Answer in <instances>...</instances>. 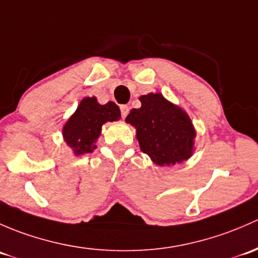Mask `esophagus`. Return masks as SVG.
Here are the masks:
<instances>
[{
  "label": "esophagus",
  "mask_w": 258,
  "mask_h": 258,
  "mask_svg": "<svg viewBox=\"0 0 258 258\" xmlns=\"http://www.w3.org/2000/svg\"><path fill=\"white\" fill-rule=\"evenodd\" d=\"M120 111H121V118H125L129 113V107L128 105H120Z\"/></svg>",
  "instance_id": "esophagus-1"
}]
</instances>
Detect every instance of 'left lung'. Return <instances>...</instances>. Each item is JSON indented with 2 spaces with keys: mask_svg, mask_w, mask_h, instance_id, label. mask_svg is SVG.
<instances>
[{
  "mask_svg": "<svg viewBox=\"0 0 258 258\" xmlns=\"http://www.w3.org/2000/svg\"><path fill=\"white\" fill-rule=\"evenodd\" d=\"M142 108L133 109L125 121L137 128L143 153L158 165H174L192 154L195 130L184 110L169 103L160 93L142 95Z\"/></svg>",
  "mask_w": 258,
  "mask_h": 258,
  "instance_id": "1",
  "label": "left lung"
}]
</instances>
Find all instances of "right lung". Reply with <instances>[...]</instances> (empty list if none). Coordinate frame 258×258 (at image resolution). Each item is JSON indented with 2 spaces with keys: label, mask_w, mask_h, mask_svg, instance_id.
Instances as JSON below:
<instances>
[{
  "label": "right lung",
  "mask_w": 258,
  "mask_h": 258,
  "mask_svg": "<svg viewBox=\"0 0 258 258\" xmlns=\"http://www.w3.org/2000/svg\"><path fill=\"white\" fill-rule=\"evenodd\" d=\"M120 118V109L115 103L98 104L97 99L84 98L63 128L66 143L73 149L76 155L92 153L95 142L100 135V129L105 121H114Z\"/></svg>",
  "instance_id": "1"
}]
</instances>
